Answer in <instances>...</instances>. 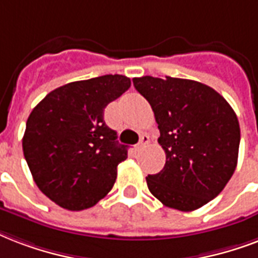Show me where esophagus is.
Here are the masks:
<instances>
[{
    "label": "esophagus",
    "mask_w": 258,
    "mask_h": 258,
    "mask_svg": "<svg viewBox=\"0 0 258 258\" xmlns=\"http://www.w3.org/2000/svg\"><path fill=\"white\" fill-rule=\"evenodd\" d=\"M148 144H149V136L143 135L141 137H140V141H139V145H137V148H139V149H141V148H144L145 145H148Z\"/></svg>",
    "instance_id": "34e87169"
}]
</instances>
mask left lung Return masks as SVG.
I'll return each mask as SVG.
<instances>
[{"instance_id":"1","label":"left lung","mask_w":258,"mask_h":258,"mask_svg":"<svg viewBox=\"0 0 258 258\" xmlns=\"http://www.w3.org/2000/svg\"><path fill=\"white\" fill-rule=\"evenodd\" d=\"M159 125L165 165L147 184L167 207L197 210L218 195L237 167L239 123L226 99L201 82L167 77L133 79Z\"/></svg>"}]
</instances>
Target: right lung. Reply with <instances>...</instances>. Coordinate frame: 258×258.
I'll return each mask as SVG.
<instances>
[{"mask_svg":"<svg viewBox=\"0 0 258 258\" xmlns=\"http://www.w3.org/2000/svg\"><path fill=\"white\" fill-rule=\"evenodd\" d=\"M131 87L123 75L71 82L28 117L23 151L40 191L71 211L93 207L113 188L126 145L105 123V107Z\"/></svg>","mask_w":258,"mask_h":258,"instance_id":"add662e5","label":"right lung"}]
</instances>
